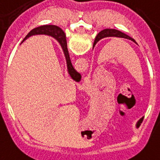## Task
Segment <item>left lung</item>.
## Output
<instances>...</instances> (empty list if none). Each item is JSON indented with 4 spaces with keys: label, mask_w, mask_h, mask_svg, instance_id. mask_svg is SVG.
I'll list each match as a JSON object with an SVG mask.
<instances>
[{
    "label": "left lung",
    "mask_w": 160,
    "mask_h": 160,
    "mask_svg": "<svg viewBox=\"0 0 160 160\" xmlns=\"http://www.w3.org/2000/svg\"><path fill=\"white\" fill-rule=\"evenodd\" d=\"M107 37H117V38H128V39H130V40H132V42L136 43L133 38H131V37H129L128 35L125 34L124 32L119 31V30H116V29H110V28H107V29L102 30L98 34L96 35V38H95V41H94V45H93V48H94V46H96L97 42L100 41L101 39H102V38H107ZM143 119L144 117H141V118L138 121V122H137V127L140 125V123L142 122Z\"/></svg>",
    "instance_id": "1"
}]
</instances>
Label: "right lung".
Here are the masks:
<instances>
[{
  "label": "right lung",
  "mask_w": 160,
  "mask_h": 160,
  "mask_svg": "<svg viewBox=\"0 0 160 160\" xmlns=\"http://www.w3.org/2000/svg\"><path fill=\"white\" fill-rule=\"evenodd\" d=\"M48 35V36H52V38L56 39L57 41L59 43L60 46L62 47V50L64 52V57H65V60H66V64H67V71L68 73L70 75L75 82H80L81 80V74L76 71L73 67V65L71 64V58H70V55H69V52H68L67 48V42H66V37H65V33L64 31L58 27L54 26V25H44V26H40L38 28L32 29L29 33H28L25 38L23 39V41H25L27 38H28L31 36L33 35ZM23 41L21 43H23Z\"/></svg>",
  "instance_id": "obj_1"
}]
</instances>
